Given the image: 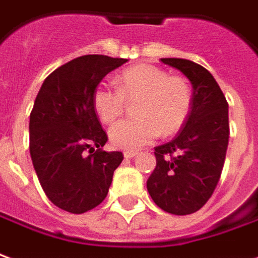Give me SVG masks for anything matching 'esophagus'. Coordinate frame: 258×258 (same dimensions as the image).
I'll return each mask as SVG.
<instances>
[{"instance_id": "34e87169", "label": "esophagus", "mask_w": 258, "mask_h": 258, "mask_svg": "<svg viewBox=\"0 0 258 258\" xmlns=\"http://www.w3.org/2000/svg\"><path fill=\"white\" fill-rule=\"evenodd\" d=\"M134 156H137V152H134V151H127V152H124V158H125V159H131V158H134Z\"/></svg>"}]
</instances>
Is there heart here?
Masks as SVG:
<instances>
[{"label":"heart","mask_w":258,"mask_h":258,"mask_svg":"<svg viewBox=\"0 0 258 258\" xmlns=\"http://www.w3.org/2000/svg\"><path fill=\"white\" fill-rule=\"evenodd\" d=\"M116 82L117 88L99 84L92 102L99 120L113 124L125 110L127 100H137V117L117 123L109 133L111 144L118 149L137 151L160 133L174 134L190 114L192 89L188 79L181 75H169L159 67L141 64L121 71Z\"/></svg>","instance_id":"b5f03b06"}]
</instances>
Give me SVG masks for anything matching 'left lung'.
<instances>
[{
    "label": "left lung",
    "mask_w": 258,
    "mask_h": 258,
    "mask_svg": "<svg viewBox=\"0 0 258 258\" xmlns=\"http://www.w3.org/2000/svg\"><path fill=\"white\" fill-rule=\"evenodd\" d=\"M190 79V114L172 141L155 147L156 167L147 181L155 204L173 215L203 208L221 179L228 142L229 114L223 92L208 70L183 58H160Z\"/></svg>",
    "instance_id": "obj_1"
}]
</instances>
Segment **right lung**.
Returning a JSON list of instances; mask_svg holds the SVG:
<instances>
[{"instance_id":"1","label":"right lung","mask_w":258,"mask_h":258,"mask_svg":"<svg viewBox=\"0 0 258 258\" xmlns=\"http://www.w3.org/2000/svg\"><path fill=\"white\" fill-rule=\"evenodd\" d=\"M125 58L88 54L58 67L44 79L29 121V149L41 188L55 207L84 214L103 201L121 152L102 149V128L92 96Z\"/></svg>"}]
</instances>
